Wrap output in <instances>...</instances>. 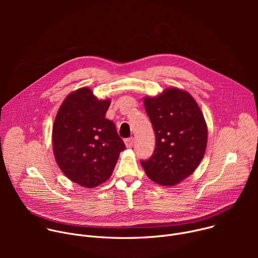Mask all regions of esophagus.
<instances>
[{
  "mask_svg": "<svg viewBox=\"0 0 258 258\" xmlns=\"http://www.w3.org/2000/svg\"><path fill=\"white\" fill-rule=\"evenodd\" d=\"M124 143H125V146L127 147V148H131V147H133V145H134V138L132 137V138L125 139Z\"/></svg>",
  "mask_w": 258,
  "mask_h": 258,
  "instance_id": "1",
  "label": "esophagus"
}]
</instances>
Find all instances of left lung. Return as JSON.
<instances>
[{
    "label": "left lung",
    "mask_w": 258,
    "mask_h": 258,
    "mask_svg": "<svg viewBox=\"0 0 258 258\" xmlns=\"http://www.w3.org/2000/svg\"><path fill=\"white\" fill-rule=\"evenodd\" d=\"M144 106L155 133V150L141 164L162 186H174L200 164L207 145V125L201 109L186 91L168 88L145 97Z\"/></svg>",
    "instance_id": "8db88e82"
}]
</instances>
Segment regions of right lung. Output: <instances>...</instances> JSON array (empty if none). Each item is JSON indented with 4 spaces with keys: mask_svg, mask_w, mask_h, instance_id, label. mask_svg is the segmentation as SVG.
<instances>
[{
    "mask_svg": "<svg viewBox=\"0 0 258 258\" xmlns=\"http://www.w3.org/2000/svg\"><path fill=\"white\" fill-rule=\"evenodd\" d=\"M110 100H98L89 88L70 93L53 125L56 162L73 182L95 188L105 182L125 149L115 124L105 117Z\"/></svg>",
    "mask_w": 258,
    "mask_h": 258,
    "instance_id": "add662e5",
    "label": "right lung"
}]
</instances>
